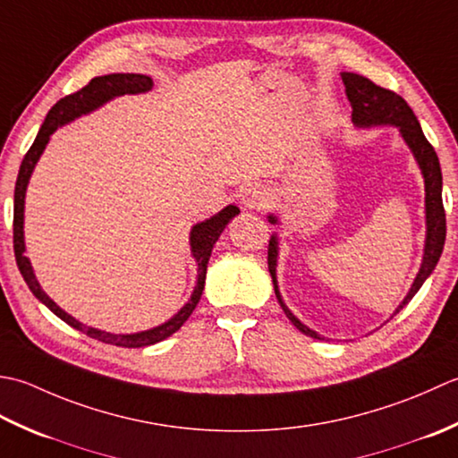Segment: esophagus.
<instances>
[{"instance_id": "34e87169", "label": "esophagus", "mask_w": 458, "mask_h": 458, "mask_svg": "<svg viewBox=\"0 0 458 458\" xmlns=\"http://www.w3.org/2000/svg\"><path fill=\"white\" fill-rule=\"evenodd\" d=\"M242 208L247 209H263L270 203V191L263 185H249V188L242 191Z\"/></svg>"}]
</instances>
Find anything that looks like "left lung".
I'll list each match as a JSON object with an SVG mask.
<instances>
[{"instance_id":"obj_1","label":"left lung","mask_w":458,"mask_h":458,"mask_svg":"<svg viewBox=\"0 0 458 458\" xmlns=\"http://www.w3.org/2000/svg\"><path fill=\"white\" fill-rule=\"evenodd\" d=\"M342 81L346 85V95L352 105V123L358 128H373V126H395L399 130L401 138L407 144L409 150H411L415 162L421 170L423 183H425V247H423V260L421 267H419V273L415 281L409 288L407 296L403 298L395 312L391 314V318L403 308L411 298L417 294L419 288L423 286L431 273L435 270L438 259H441L443 247H445V235H446V219H445V209H443V174H441V164H438V157L435 148L428 144L425 138L421 124H419L417 116L413 110L409 108L407 102L395 95L394 90L381 89L376 82L369 79L361 77L356 72H342ZM268 223L276 225L278 217L268 213ZM276 260H278V237L276 233L270 235L268 241V273L273 276L275 284V294L278 304L283 306L286 318L291 320L298 330L302 334L310 335L316 340H324L318 332L308 328L296 316L291 312L283 301V294L278 291V281H276Z\"/></svg>"}]
</instances>
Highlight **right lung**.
<instances>
[{
    "instance_id": "obj_1",
    "label": "right lung",
    "mask_w": 458,
    "mask_h": 458,
    "mask_svg": "<svg viewBox=\"0 0 458 458\" xmlns=\"http://www.w3.org/2000/svg\"><path fill=\"white\" fill-rule=\"evenodd\" d=\"M154 81L148 77V74H138V72H112L105 74V77H95L85 89H81L74 95H69L61 98L57 105H55L49 114H47L45 123L37 134L35 142L31 144L30 152L25 154L20 174H17V182H15V195H13V249H15V260L17 267H20L23 281L30 286V291L35 294V298L39 302H43L49 310L59 316L63 322H67L72 326L74 330H79L82 334L90 335L98 342L112 344V346H120V348H144V346H152V344L162 342L165 338H170L172 334L182 328L183 322L190 318L191 312L198 306L203 286H205V275H208V263L211 257L213 245H216L223 229L227 227V223L239 216V208L237 205H227L225 209H221L216 216L195 223L190 231V250L191 257L198 263V281H195L193 293L190 296V301L185 302L180 310H177L170 320H165L164 324L156 326V328L150 330H142V332H134V334H114V332H106V330H98L92 328V326H87L79 322L77 318H72L69 312H64L63 308L51 301L49 294H47L37 276L33 273L31 260L25 257V233H23V221H25V193H27V185H30L31 174L35 170L37 162H39L41 154L45 152L47 144H49L51 134L55 130L72 123L85 114H90L97 108L105 106L106 102L116 97H124V95H140V92H148L152 90Z\"/></svg>"
}]
</instances>
